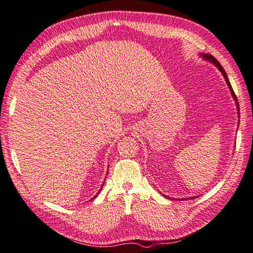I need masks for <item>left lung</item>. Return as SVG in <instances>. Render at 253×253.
Returning a JSON list of instances; mask_svg holds the SVG:
<instances>
[{
    "mask_svg": "<svg viewBox=\"0 0 253 253\" xmlns=\"http://www.w3.org/2000/svg\"><path fill=\"white\" fill-rule=\"evenodd\" d=\"M201 56L202 57H204L206 60H209V61H211V63H213L215 66H216V67L221 70V73H222V75L224 76V78H225V81H226V84H227V86H229V88H230V90H231V94H232V96H233V98L235 99V102H237V106H238V114H240V109H239V103H238V99H237V96H235V94H234V92H233V88H232V86H231V84H230V82H229V78H227V75H226V73H225V70L223 69V67L221 66V64L218 63V61L215 59V58L212 56V55H209V53H206V55H204V53H201Z\"/></svg>",
    "mask_w": 253,
    "mask_h": 253,
    "instance_id": "obj_1",
    "label": "left lung"
}]
</instances>
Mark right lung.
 <instances>
[{
  "instance_id": "right-lung-1",
  "label": "right lung",
  "mask_w": 253,
  "mask_h": 253,
  "mask_svg": "<svg viewBox=\"0 0 253 253\" xmlns=\"http://www.w3.org/2000/svg\"><path fill=\"white\" fill-rule=\"evenodd\" d=\"M102 187H103V186H102ZM99 192H101V189H99ZM99 192H98L97 194H99ZM95 197H96V195H95ZM95 197H94V198H95Z\"/></svg>"
}]
</instances>
